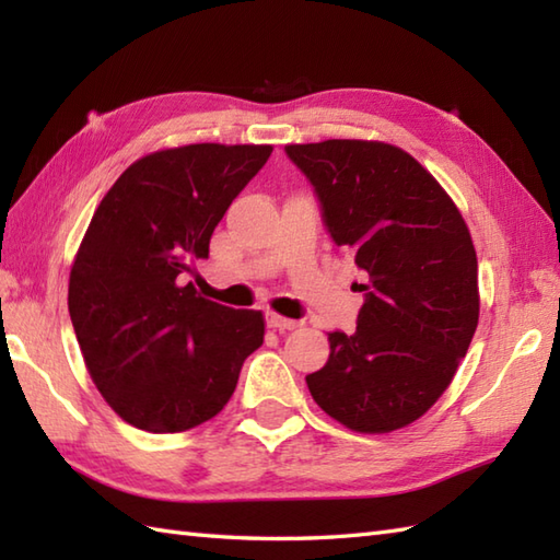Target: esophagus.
<instances>
[{"label": "esophagus", "mask_w": 560, "mask_h": 560, "mask_svg": "<svg viewBox=\"0 0 560 560\" xmlns=\"http://www.w3.org/2000/svg\"><path fill=\"white\" fill-rule=\"evenodd\" d=\"M265 319H267V325H269V327L279 329V331H289V329H295V327L301 325V323H295V319L281 317V315H277V313H267V315H265Z\"/></svg>", "instance_id": "esophagus-1"}]
</instances>
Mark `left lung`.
Returning a JSON list of instances; mask_svg holds the SVG:
<instances>
[{
  "mask_svg": "<svg viewBox=\"0 0 560 560\" xmlns=\"http://www.w3.org/2000/svg\"><path fill=\"white\" fill-rule=\"evenodd\" d=\"M337 247L363 271L353 335L327 331L329 359L305 377L331 419L387 433L447 389L479 323V265L467 223L407 151L327 139L287 147Z\"/></svg>",
  "mask_w": 560,
  "mask_h": 560,
  "instance_id": "obj_1",
  "label": "left lung"
}]
</instances>
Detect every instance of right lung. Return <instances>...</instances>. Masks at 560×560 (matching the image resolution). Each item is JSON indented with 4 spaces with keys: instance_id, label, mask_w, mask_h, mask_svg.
I'll return each mask as SVG.
<instances>
[{
    "instance_id": "obj_1",
    "label": "right lung",
    "mask_w": 560,
    "mask_h": 560,
    "mask_svg": "<svg viewBox=\"0 0 560 560\" xmlns=\"http://www.w3.org/2000/svg\"><path fill=\"white\" fill-rule=\"evenodd\" d=\"M269 156L255 144L156 151L129 165L93 213L71 267L69 317L93 383L141 431L213 419L265 341L261 313L197 299L183 281Z\"/></svg>"
}]
</instances>
